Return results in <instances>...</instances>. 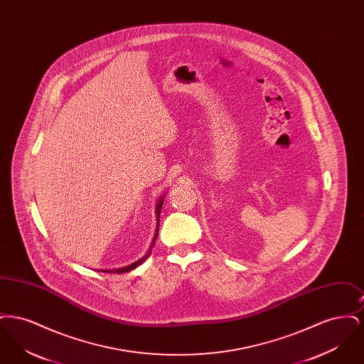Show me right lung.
<instances>
[{
  "mask_svg": "<svg viewBox=\"0 0 364 364\" xmlns=\"http://www.w3.org/2000/svg\"><path fill=\"white\" fill-rule=\"evenodd\" d=\"M162 203H164V198L158 202V206H156V218H158V226H159V214H161V208H162ZM158 229L159 228H156V236H154V240H153V244H151V247H154V242L156 240V236H158ZM150 252H151V250L143 257V258H140V259L136 260V262H134L132 264H129V266H125V267H122V269H110V270H100V272H102V273H117V274H122V273H127V272H129V270H132V269H135V267H138L140 263H143L144 260L149 258V255H150Z\"/></svg>",
  "mask_w": 364,
  "mask_h": 364,
  "instance_id": "1",
  "label": "right lung"
}]
</instances>
